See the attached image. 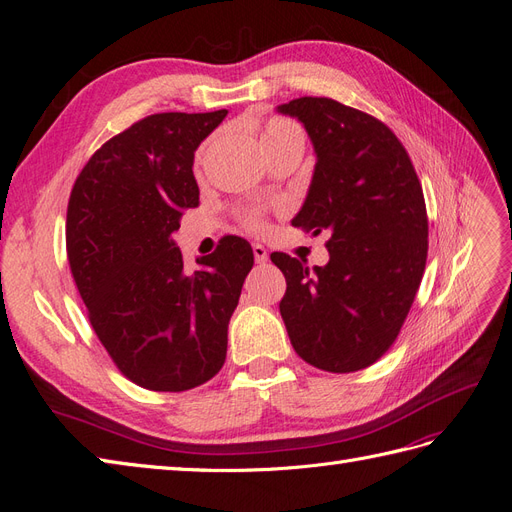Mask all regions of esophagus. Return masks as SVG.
<instances>
[{
    "label": "esophagus",
    "instance_id": "34e87169",
    "mask_svg": "<svg viewBox=\"0 0 512 512\" xmlns=\"http://www.w3.org/2000/svg\"><path fill=\"white\" fill-rule=\"evenodd\" d=\"M252 252H254V258H256L258 265H265V262L269 260V254H267V250H265V245L254 243V245H252Z\"/></svg>",
    "mask_w": 512,
    "mask_h": 512
}]
</instances>
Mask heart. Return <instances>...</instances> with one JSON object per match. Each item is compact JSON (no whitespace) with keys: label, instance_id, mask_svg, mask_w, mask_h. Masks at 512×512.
Listing matches in <instances>:
<instances>
[{"label":"heart","instance_id":"obj_1","mask_svg":"<svg viewBox=\"0 0 512 512\" xmlns=\"http://www.w3.org/2000/svg\"><path fill=\"white\" fill-rule=\"evenodd\" d=\"M260 143H262V149H265V153H269V151L292 147V145L305 147V136H303V130L294 121L284 119V117H271L267 121L265 130H262ZM243 220L252 230H260L262 226H265V220H262V213L256 211V209L245 211L243 213Z\"/></svg>","mask_w":512,"mask_h":512}]
</instances>
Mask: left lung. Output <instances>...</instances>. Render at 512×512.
<instances>
[{"label": "left lung", "mask_w": 512, "mask_h": 512, "mask_svg": "<svg viewBox=\"0 0 512 512\" xmlns=\"http://www.w3.org/2000/svg\"><path fill=\"white\" fill-rule=\"evenodd\" d=\"M316 151L314 177L292 226L331 232L329 262L305 267L282 252L280 303L292 348L333 374L376 363L404 324L427 260V209L408 151L382 121L331 98L277 106Z\"/></svg>", "instance_id": "left-lung-1"}]
</instances>
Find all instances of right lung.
Returning a JSON list of instances; mask_svg holds the SVG:
<instances>
[{"mask_svg": "<svg viewBox=\"0 0 512 512\" xmlns=\"http://www.w3.org/2000/svg\"><path fill=\"white\" fill-rule=\"evenodd\" d=\"M226 115L136 121L89 158L70 194L68 260L91 327L121 374L149 391H190L218 374L254 267L241 237L220 239L196 271L173 241L183 211L198 207L194 151Z\"/></svg>", "mask_w": 512, "mask_h": 512, "instance_id": "obj_1", "label": "right lung"}]
</instances>
